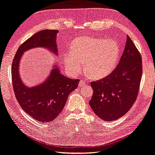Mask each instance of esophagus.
Masks as SVG:
<instances>
[{
    "label": "esophagus",
    "mask_w": 155,
    "mask_h": 155,
    "mask_svg": "<svg viewBox=\"0 0 155 155\" xmlns=\"http://www.w3.org/2000/svg\"><path fill=\"white\" fill-rule=\"evenodd\" d=\"M87 85V83H86V82L83 81H81L79 82V84H78V87L82 88V87H84V86Z\"/></svg>",
    "instance_id": "34e87169"
}]
</instances>
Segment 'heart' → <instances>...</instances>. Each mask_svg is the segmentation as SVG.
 I'll return each mask as SVG.
<instances>
[{
	"instance_id": "heart-1",
	"label": "heart",
	"mask_w": 155,
	"mask_h": 155,
	"mask_svg": "<svg viewBox=\"0 0 155 155\" xmlns=\"http://www.w3.org/2000/svg\"><path fill=\"white\" fill-rule=\"evenodd\" d=\"M71 50L63 54V62L71 75L81 74L84 69L91 78L99 80L108 76L116 68L120 46L113 39L81 37L74 39Z\"/></svg>"
}]
</instances>
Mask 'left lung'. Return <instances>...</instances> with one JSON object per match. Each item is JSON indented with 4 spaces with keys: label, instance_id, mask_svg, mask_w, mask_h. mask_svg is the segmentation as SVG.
Segmentation results:
<instances>
[{
    "label": "left lung",
    "instance_id": "obj_1",
    "mask_svg": "<svg viewBox=\"0 0 155 155\" xmlns=\"http://www.w3.org/2000/svg\"><path fill=\"white\" fill-rule=\"evenodd\" d=\"M141 61L139 51L127 35L125 49L117 67L106 78L91 82L94 93L89 104L100 119L114 121L131 109L141 80Z\"/></svg>",
    "mask_w": 155,
    "mask_h": 155
}]
</instances>
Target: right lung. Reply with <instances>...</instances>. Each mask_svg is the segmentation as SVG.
Returning <instances> with one entry per match:
<instances>
[{
    "instance_id": "add662e5",
    "label": "right lung",
    "mask_w": 155,
    "mask_h": 155,
    "mask_svg": "<svg viewBox=\"0 0 155 155\" xmlns=\"http://www.w3.org/2000/svg\"><path fill=\"white\" fill-rule=\"evenodd\" d=\"M58 30H44L32 35L18 49L12 64L14 94L21 108L38 122H50L61 112L70 93L78 87V79H71L61 73L55 63L45 80L34 86H26L20 74V63L25 51L41 48L58 55Z\"/></svg>"
}]
</instances>
